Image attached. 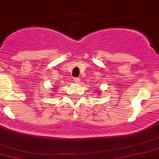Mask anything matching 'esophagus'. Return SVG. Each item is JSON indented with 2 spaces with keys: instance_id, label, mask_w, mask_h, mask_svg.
Returning a JSON list of instances; mask_svg holds the SVG:
<instances>
[{
  "instance_id": "obj_1",
  "label": "esophagus",
  "mask_w": 159,
  "mask_h": 159,
  "mask_svg": "<svg viewBox=\"0 0 159 159\" xmlns=\"http://www.w3.org/2000/svg\"><path fill=\"white\" fill-rule=\"evenodd\" d=\"M73 80H74L75 82H80V78H79V77H75V78Z\"/></svg>"
}]
</instances>
